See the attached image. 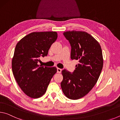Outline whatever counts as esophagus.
Wrapping results in <instances>:
<instances>
[{"label":"esophagus","mask_w":120,"mask_h":120,"mask_svg":"<svg viewBox=\"0 0 120 120\" xmlns=\"http://www.w3.org/2000/svg\"><path fill=\"white\" fill-rule=\"evenodd\" d=\"M61 69H60V68H57V72L58 73H61Z\"/></svg>","instance_id":"1"}]
</instances>
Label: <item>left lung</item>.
Segmentation results:
<instances>
[{"instance_id": "1", "label": "left lung", "mask_w": 120, "mask_h": 120, "mask_svg": "<svg viewBox=\"0 0 120 120\" xmlns=\"http://www.w3.org/2000/svg\"><path fill=\"white\" fill-rule=\"evenodd\" d=\"M64 35L71 45V59L78 60L72 72L62 71L63 93L71 99L85 96L92 90L100 76L103 66L102 51L98 42L82 31L64 32Z\"/></svg>"}]
</instances>
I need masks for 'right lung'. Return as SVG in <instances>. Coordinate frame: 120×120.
<instances>
[{"mask_svg": "<svg viewBox=\"0 0 120 120\" xmlns=\"http://www.w3.org/2000/svg\"><path fill=\"white\" fill-rule=\"evenodd\" d=\"M58 37L56 32H33L16 44L12 59V70L18 85L31 98L41 97L56 72V67L40 66V58L48 55Z\"/></svg>", "mask_w": 120, "mask_h": 120, "instance_id": "right-lung-1", "label": "right lung"}]
</instances>
